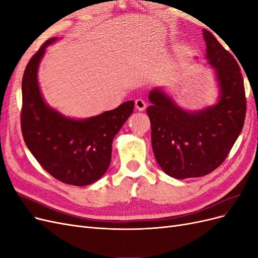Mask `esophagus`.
<instances>
[{
    "label": "esophagus",
    "mask_w": 258,
    "mask_h": 258,
    "mask_svg": "<svg viewBox=\"0 0 258 258\" xmlns=\"http://www.w3.org/2000/svg\"><path fill=\"white\" fill-rule=\"evenodd\" d=\"M136 107L138 111H144L146 107V102L142 99H137L136 100Z\"/></svg>",
    "instance_id": "34e87169"
}]
</instances>
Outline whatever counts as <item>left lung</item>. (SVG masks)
<instances>
[{
	"mask_svg": "<svg viewBox=\"0 0 258 258\" xmlns=\"http://www.w3.org/2000/svg\"><path fill=\"white\" fill-rule=\"evenodd\" d=\"M202 32L218 88L216 103L188 111L160 87L148 93L155 158L169 176L178 179L204 176L221 166L245 119L244 84L237 60L210 31Z\"/></svg>",
	"mask_w": 258,
	"mask_h": 258,
	"instance_id": "8db88e82",
	"label": "left lung"
}]
</instances>
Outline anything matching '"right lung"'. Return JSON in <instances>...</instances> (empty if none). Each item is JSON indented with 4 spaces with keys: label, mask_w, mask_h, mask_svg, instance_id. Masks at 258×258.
Listing matches in <instances>:
<instances>
[{
    "label": "right lung",
    "mask_w": 258,
    "mask_h": 258,
    "mask_svg": "<svg viewBox=\"0 0 258 258\" xmlns=\"http://www.w3.org/2000/svg\"><path fill=\"white\" fill-rule=\"evenodd\" d=\"M49 38L31 58L22 77L21 130L23 140L38 163L60 182L86 186L103 176L112 159L115 136L134 112L127 101L112 111L84 119L68 117L52 108L38 86V66Z\"/></svg>",
    "instance_id": "obj_1"
}]
</instances>
